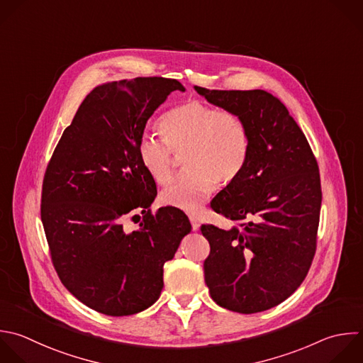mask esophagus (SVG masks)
Listing matches in <instances>:
<instances>
[{"label":"esophagus","instance_id":"1","mask_svg":"<svg viewBox=\"0 0 363 363\" xmlns=\"http://www.w3.org/2000/svg\"><path fill=\"white\" fill-rule=\"evenodd\" d=\"M189 218H190V223H191V228H193L194 231H197V230L200 228V221H199L197 216H196V214H190Z\"/></svg>","mask_w":363,"mask_h":363}]
</instances>
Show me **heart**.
<instances>
[{"label":"heart","instance_id":"1","mask_svg":"<svg viewBox=\"0 0 363 363\" xmlns=\"http://www.w3.org/2000/svg\"><path fill=\"white\" fill-rule=\"evenodd\" d=\"M163 136L143 132L138 140V156L147 174L166 184L173 174L176 153L187 152V172L179 174L163 191L166 206L199 211L216 191L218 182L230 184L242 173L251 147L245 121L235 112L191 99L160 121Z\"/></svg>","mask_w":363,"mask_h":363}]
</instances>
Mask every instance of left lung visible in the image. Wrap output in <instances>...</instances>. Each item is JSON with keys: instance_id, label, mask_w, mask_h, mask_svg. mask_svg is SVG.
Returning <instances> with one entry per match:
<instances>
[{"instance_id": "obj_1", "label": "left lung", "mask_w": 363, "mask_h": 363, "mask_svg": "<svg viewBox=\"0 0 363 363\" xmlns=\"http://www.w3.org/2000/svg\"><path fill=\"white\" fill-rule=\"evenodd\" d=\"M194 88L210 104L238 113L251 138L242 173L210 203L237 225L200 228L210 244L204 281L213 301L225 309L267 311L294 294L311 268L322 201L318 163L274 95Z\"/></svg>"}]
</instances>
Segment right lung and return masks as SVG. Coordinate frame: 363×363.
<instances>
[{"label":"right lung","mask_w":363,"mask_h":363,"mask_svg":"<svg viewBox=\"0 0 363 363\" xmlns=\"http://www.w3.org/2000/svg\"><path fill=\"white\" fill-rule=\"evenodd\" d=\"M174 91L184 88L162 77L96 86L47 166L41 220L52 264L75 298L105 315H133L153 305L164 262L191 231L176 207L152 213L157 189L138 156L147 119ZM128 216L140 218L139 230H124Z\"/></svg>","instance_id":"right-lung-1"}]
</instances>
